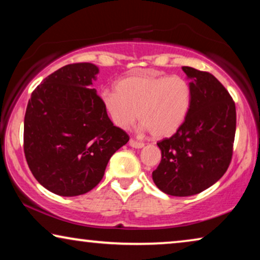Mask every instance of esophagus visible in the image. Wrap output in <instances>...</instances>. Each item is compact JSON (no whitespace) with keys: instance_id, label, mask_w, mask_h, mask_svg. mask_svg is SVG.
<instances>
[{"instance_id":"esophagus-1","label":"esophagus","mask_w":260,"mask_h":260,"mask_svg":"<svg viewBox=\"0 0 260 260\" xmlns=\"http://www.w3.org/2000/svg\"><path fill=\"white\" fill-rule=\"evenodd\" d=\"M129 145H130V147L136 148V149H141V148H143V147H144V144H143V143H141V142L135 141V140H133V138H131V140L129 141Z\"/></svg>"}]
</instances>
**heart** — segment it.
<instances>
[{
  "instance_id": "heart-1",
  "label": "heart",
  "mask_w": 260,
  "mask_h": 260,
  "mask_svg": "<svg viewBox=\"0 0 260 260\" xmlns=\"http://www.w3.org/2000/svg\"><path fill=\"white\" fill-rule=\"evenodd\" d=\"M101 102L115 125L126 129L136 122L157 138L169 137L182 125L189 112L191 88L179 76L157 72L134 74L120 79L116 90H104Z\"/></svg>"
}]
</instances>
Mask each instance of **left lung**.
I'll use <instances>...</instances> for the list:
<instances>
[{"instance_id":"left-lung-1","label":"left lung","mask_w":260,"mask_h":260,"mask_svg":"<svg viewBox=\"0 0 260 260\" xmlns=\"http://www.w3.org/2000/svg\"><path fill=\"white\" fill-rule=\"evenodd\" d=\"M190 81L189 112L176 134L158 142L161 162L152 172L159 190L173 197L201 193L229 168L236 135V104L208 72L183 66Z\"/></svg>"}]
</instances>
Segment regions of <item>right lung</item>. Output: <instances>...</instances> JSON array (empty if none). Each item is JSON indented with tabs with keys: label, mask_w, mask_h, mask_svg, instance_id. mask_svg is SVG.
<instances>
[{
	"label": "right lung",
	"mask_w": 260,
	"mask_h": 260,
	"mask_svg": "<svg viewBox=\"0 0 260 260\" xmlns=\"http://www.w3.org/2000/svg\"><path fill=\"white\" fill-rule=\"evenodd\" d=\"M99 69L71 63L33 91L24 115L23 150L38 182L60 197L87 193L129 136L113 125L92 84Z\"/></svg>",
	"instance_id": "1"
}]
</instances>
